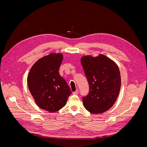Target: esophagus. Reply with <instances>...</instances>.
I'll return each instance as SVG.
<instances>
[{
    "label": "esophagus",
    "mask_w": 147,
    "mask_h": 147,
    "mask_svg": "<svg viewBox=\"0 0 147 147\" xmlns=\"http://www.w3.org/2000/svg\"><path fill=\"white\" fill-rule=\"evenodd\" d=\"M78 90H77L73 92V94H75V95H76V94H78Z\"/></svg>",
    "instance_id": "1"
}]
</instances>
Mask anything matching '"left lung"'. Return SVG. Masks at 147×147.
I'll use <instances>...</instances> for the list:
<instances>
[{
    "instance_id": "left-lung-1",
    "label": "left lung",
    "mask_w": 147,
    "mask_h": 147,
    "mask_svg": "<svg viewBox=\"0 0 147 147\" xmlns=\"http://www.w3.org/2000/svg\"><path fill=\"white\" fill-rule=\"evenodd\" d=\"M81 63L89 84V93L83 97L85 109L91 113L106 112L116 101L121 87L118 65L104 55L82 57Z\"/></svg>"
}]
</instances>
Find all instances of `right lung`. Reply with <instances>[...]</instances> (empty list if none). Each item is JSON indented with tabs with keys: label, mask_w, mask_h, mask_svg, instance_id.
Here are the masks:
<instances>
[{
	"label": "right lung",
	"mask_w": 147,
	"mask_h": 147,
	"mask_svg": "<svg viewBox=\"0 0 147 147\" xmlns=\"http://www.w3.org/2000/svg\"><path fill=\"white\" fill-rule=\"evenodd\" d=\"M62 54L51 53L38 60L31 68L28 77L29 90L40 108L55 112L64 107L72 94L59 69Z\"/></svg>",
	"instance_id": "right-lung-1"
}]
</instances>
